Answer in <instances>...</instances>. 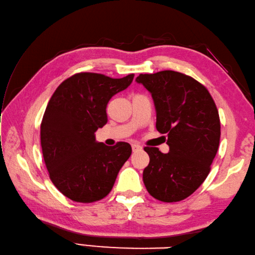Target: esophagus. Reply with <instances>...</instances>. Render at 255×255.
Returning <instances> with one entry per match:
<instances>
[{"label":"esophagus","instance_id":"1","mask_svg":"<svg viewBox=\"0 0 255 255\" xmlns=\"http://www.w3.org/2000/svg\"><path fill=\"white\" fill-rule=\"evenodd\" d=\"M131 147H132V151H133V152H137V151H139V150L142 149V147H141L139 144H135V143L131 144Z\"/></svg>","mask_w":255,"mask_h":255}]
</instances>
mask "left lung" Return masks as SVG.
<instances>
[{"label":"left lung","mask_w":255,"mask_h":255,"mask_svg":"<svg viewBox=\"0 0 255 255\" xmlns=\"http://www.w3.org/2000/svg\"><path fill=\"white\" fill-rule=\"evenodd\" d=\"M135 81L151 93L156 129L167 134L168 153L145 146L150 163L143 182L153 198L177 202L188 198L208 177L221 138L216 105L204 86L174 70L140 74Z\"/></svg>","instance_id":"8db88e82"}]
</instances>
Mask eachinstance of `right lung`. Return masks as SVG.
Listing matches in <instances>:
<instances>
[{"mask_svg": "<svg viewBox=\"0 0 255 255\" xmlns=\"http://www.w3.org/2000/svg\"><path fill=\"white\" fill-rule=\"evenodd\" d=\"M133 77L76 74L50 99L41 123V146L52 182L68 199L90 203L106 197L131 155L127 142L105 145L94 132L108 123L109 101L127 89Z\"/></svg>", "mask_w": 255, "mask_h": 255, "instance_id": "right-lung-1", "label": "right lung"}]
</instances>
